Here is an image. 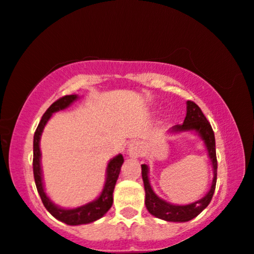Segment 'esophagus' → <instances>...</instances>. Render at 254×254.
Wrapping results in <instances>:
<instances>
[{"instance_id": "1", "label": "esophagus", "mask_w": 254, "mask_h": 254, "mask_svg": "<svg viewBox=\"0 0 254 254\" xmlns=\"http://www.w3.org/2000/svg\"><path fill=\"white\" fill-rule=\"evenodd\" d=\"M127 152H129V155H131V157H140L143 154V145L139 141H133V143L130 144Z\"/></svg>"}]
</instances>
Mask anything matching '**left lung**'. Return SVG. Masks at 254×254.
I'll use <instances>...</instances> for the list:
<instances>
[{
	"label": "left lung",
	"mask_w": 254,
	"mask_h": 254,
	"mask_svg": "<svg viewBox=\"0 0 254 254\" xmlns=\"http://www.w3.org/2000/svg\"><path fill=\"white\" fill-rule=\"evenodd\" d=\"M195 130L196 132L204 140L205 147H207L209 157L211 159L212 167H214V180L210 190L203 198L187 205H175L168 202L161 200L154 194L150 181H148V170L146 165H141V177L144 181L145 188V205H146L148 212L155 217L164 219L167 222H188L196 217L200 212L208 207L210 203L212 195H214L216 188V180H217V158H216V147H215V134L212 127L207 118L202 113L200 107L192 101H187V115H186L185 122L182 124L175 125L171 129L172 132L178 131H190Z\"/></svg>",
	"instance_id": "8db88e82"
}]
</instances>
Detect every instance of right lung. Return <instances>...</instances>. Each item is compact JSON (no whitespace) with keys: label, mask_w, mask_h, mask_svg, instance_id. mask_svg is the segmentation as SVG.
Returning <instances> with one entry per match:
<instances>
[{"label":"right lung","mask_w":254,"mask_h":254,"mask_svg":"<svg viewBox=\"0 0 254 254\" xmlns=\"http://www.w3.org/2000/svg\"><path fill=\"white\" fill-rule=\"evenodd\" d=\"M77 99L76 95H66L60 97L59 100H57L56 102L51 104L49 109L45 111V114L43 115L42 120H40L38 127H37L35 136H33V177H35V182L37 190L39 192L40 198L44 207L47 209V211L50 212L53 217H56L59 221L68 225H80V224H87V223H92L96 219L102 217L106 212L109 210L113 205V192L115 185L120 175L122 164H123L124 159L123 155L118 154L117 157L111 159L108 164L107 167V181L104 185V188L99 198H96L95 201L90 202L82 205V207L75 208V209H63L57 207L56 204H53L50 201V198L47 197L45 191H44L43 187V181H42V168H40V150H39V140H40V134L43 132L44 127L47 123V121L50 120V117L52 116L53 113L56 111L63 110L69 106L70 103H73L74 101Z\"/></svg>","instance_id":"right-lung-1"}]
</instances>
